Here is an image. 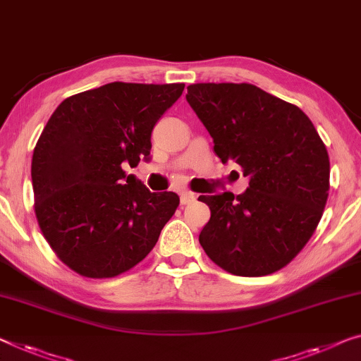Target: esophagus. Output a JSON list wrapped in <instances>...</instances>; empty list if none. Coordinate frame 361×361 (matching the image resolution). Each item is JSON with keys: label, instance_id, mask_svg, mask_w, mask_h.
Masks as SVG:
<instances>
[{"label": "esophagus", "instance_id": "obj_1", "mask_svg": "<svg viewBox=\"0 0 361 361\" xmlns=\"http://www.w3.org/2000/svg\"><path fill=\"white\" fill-rule=\"evenodd\" d=\"M195 201H196V195H192V192H190V191L180 192V202L183 204V206H186V204H191Z\"/></svg>", "mask_w": 361, "mask_h": 361}]
</instances>
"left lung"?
Instances as JSON below:
<instances>
[{"mask_svg": "<svg viewBox=\"0 0 361 361\" xmlns=\"http://www.w3.org/2000/svg\"><path fill=\"white\" fill-rule=\"evenodd\" d=\"M188 104L222 164L250 178L245 192L199 196L211 219L199 243L215 264L245 277L287 266L318 227L329 195V155L308 116L252 84H191Z\"/></svg>", "mask_w": 361, "mask_h": 361, "instance_id": "1", "label": "left lung"}]
</instances>
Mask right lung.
Instances as JSON below:
<instances>
[{"instance_id":"right-lung-1","label":"right lung","mask_w":361,"mask_h":361,"mask_svg":"<svg viewBox=\"0 0 361 361\" xmlns=\"http://www.w3.org/2000/svg\"><path fill=\"white\" fill-rule=\"evenodd\" d=\"M185 84L110 82L68 97L32 155L35 215L56 256L84 277L129 271L157 243L180 204L125 166L150 160V136Z\"/></svg>"}]
</instances>
